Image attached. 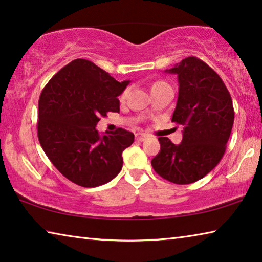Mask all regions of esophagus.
<instances>
[{
  "label": "esophagus",
  "instance_id": "esophagus-1",
  "mask_svg": "<svg viewBox=\"0 0 262 262\" xmlns=\"http://www.w3.org/2000/svg\"><path fill=\"white\" fill-rule=\"evenodd\" d=\"M148 137V135L147 134H143V133H139V134H136L135 135V139L137 140V141H144L145 139H147Z\"/></svg>",
  "mask_w": 262,
  "mask_h": 262
}]
</instances>
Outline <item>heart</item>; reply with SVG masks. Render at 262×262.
I'll return each instance as SVG.
<instances>
[{"mask_svg":"<svg viewBox=\"0 0 262 262\" xmlns=\"http://www.w3.org/2000/svg\"><path fill=\"white\" fill-rule=\"evenodd\" d=\"M164 85H167V84H166L165 82H164V81H156V82H154V83L151 84V91L155 90V89L161 88V86H164ZM127 94H128V90H126L125 92H123V94L121 95V98H122V99L126 98Z\"/></svg>","mask_w":262,"mask_h":262,"instance_id":"obj_1","label":"heart"}]
</instances>
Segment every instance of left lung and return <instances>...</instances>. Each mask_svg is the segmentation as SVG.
<instances>
[{
  "instance_id": "obj_1",
  "label": "left lung",
  "mask_w": 262,
  "mask_h": 262,
  "mask_svg": "<svg viewBox=\"0 0 262 262\" xmlns=\"http://www.w3.org/2000/svg\"><path fill=\"white\" fill-rule=\"evenodd\" d=\"M166 73L178 76L179 94L172 122L184 127L180 144L158 137L152 158L156 173L173 184L202 179L223 157L233 126L232 99L222 78L202 60L188 56Z\"/></svg>"
}]
</instances>
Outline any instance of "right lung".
<instances>
[{
    "mask_svg": "<svg viewBox=\"0 0 262 262\" xmlns=\"http://www.w3.org/2000/svg\"><path fill=\"white\" fill-rule=\"evenodd\" d=\"M130 81L118 82L94 62L76 59L59 70L39 98L38 139L62 176L82 187H97L117 177L122 151L134 134L122 128L100 135L96 126L107 112H119Z\"/></svg>",
    "mask_w": 262,
    "mask_h": 262,
    "instance_id": "right-lung-1",
    "label": "right lung"
}]
</instances>
